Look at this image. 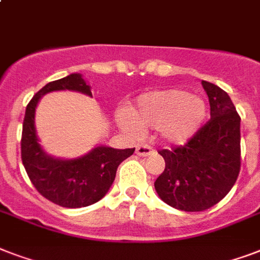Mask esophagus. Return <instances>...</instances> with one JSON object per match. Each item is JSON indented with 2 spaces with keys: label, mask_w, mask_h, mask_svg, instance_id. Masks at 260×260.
<instances>
[{
  "label": "esophagus",
  "mask_w": 260,
  "mask_h": 260,
  "mask_svg": "<svg viewBox=\"0 0 260 260\" xmlns=\"http://www.w3.org/2000/svg\"><path fill=\"white\" fill-rule=\"evenodd\" d=\"M136 154L139 156H143V158H146V156H150V155L155 154V150L152 147H150L148 144H139L136 147Z\"/></svg>",
  "instance_id": "34e87169"
}]
</instances>
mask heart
I'll use <instances>...</instances> for the list:
<instances>
[{
    "label": "heart",
    "mask_w": 260,
    "mask_h": 260,
    "mask_svg": "<svg viewBox=\"0 0 260 260\" xmlns=\"http://www.w3.org/2000/svg\"><path fill=\"white\" fill-rule=\"evenodd\" d=\"M206 118L201 98L179 89L155 90L142 94L129 113L118 114V125L128 134L159 129L166 140L183 143L197 132Z\"/></svg>",
    "instance_id": "obj_1"
}]
</instances>
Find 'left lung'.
Returning <instances> with one entry per match:
<instances>
[{
  "instance_id": "obj_1",
  "label": "left lung",
  "mask_w": 260,
  "mask_h": 260,
  "mask_svg": "<svg viewBox=\"0 0 260 260\" xmlns=\"http://www.w3.org/2000/svg\"><path fill=\"white\" fill-rule=\"evenodd\" d=\"M210 118L183 144L159 151L166 167L155 190L175 209L202 212L230 193L240 173V116L230 95L202 81Z\"/></svg>"
}]
</instances>
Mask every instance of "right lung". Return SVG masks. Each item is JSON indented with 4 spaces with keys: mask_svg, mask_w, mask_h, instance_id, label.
<instances>
[{
    "mask_svg": "<svg viewBox=\"0 0 260 260\" xmlns=\"http://www.w3.org/2000/svg\"><path fill=\"white\" fill-rule=\"evenodd\" d=\"M55 90H75L91 95L81 74L52 81L35 94L26 105L22 122L21 160L32 185L43 197L63 208H83L100 201L112 186L118 165L135 148L97 147L78 159L51 158L42 150L35 129V109L42 95Z\"/></svg>",
    "mask_w": 260,
    "mask_h": 260,
    "instance_id": "right-lung-1",
    "label": "right lung"
}]
</instances>
